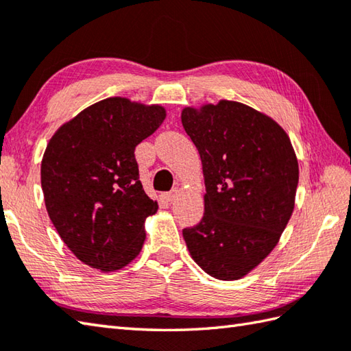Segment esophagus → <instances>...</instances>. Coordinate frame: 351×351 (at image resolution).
<instances>
[{
    "label": "esophagus",
    "instance_id": "1",
    "mask_svg": "<svg viewBox=\"0 0 351 351\" xmlns=\"http://www.w3.org/2000/svg\"><path fill=\"white\" fill-rule=\"evenodd\" d=\"M180 193H181L180 189H173L169 193H164V199H166L167 202H173V200H176L178 196H180Z\"/></svg>",
    "mask_w": 351,
    "mask_h": 351
}]
</instances>
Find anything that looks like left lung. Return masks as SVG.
Returning a JSON list of instances; mask_svg holds the SVG:
<instances>
[{
  "mask_svg": "<svg viewBox=\"0 0 351 351\" xmlns=\"http://www.w3.org/2000/svg\"><path fill=\"white\" fill-rule=\"evenodd\" d=\"M181 121L206 189L204 217L182 230L184 240L205 273L241 279L270 255L294 211V147L278 122L241 102L185 107Z\"/></svg>",
  "mask_w": 351,
  "mask_h": 351,
  "instance_id": "8db88e82",
  "label": "left lung"
}]
</instances>
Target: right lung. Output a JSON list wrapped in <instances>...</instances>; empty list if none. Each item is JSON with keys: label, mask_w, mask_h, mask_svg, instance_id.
Masks as SVG:
<instances>
[{"label": "right lung", "mask_w": 351, "mask_h": 351, "mask_svg": "<svg viewBox=\"0 0 351 351\" xmlns=\"http://www.w3.org/2000/svg\"><path fill=\"white\" fill-rule=\"evenodd\" d=\"M166 119V108L107 98L63 123L45 149V206L81 263L108 273L137 258L145 220L158 210L138 180L136 146Z\"/></svg>", "instance_id": "add662e5"}]
</instances>
